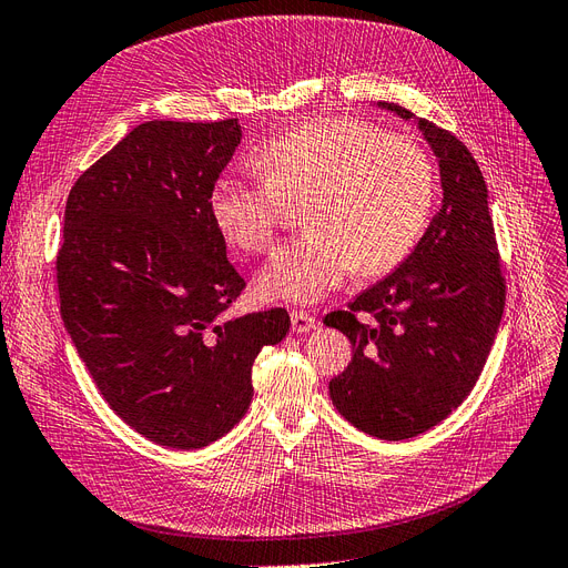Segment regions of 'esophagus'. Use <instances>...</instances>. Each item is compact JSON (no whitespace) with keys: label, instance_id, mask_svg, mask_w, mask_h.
Returning a JSON list of instances; mask_svg holds the SVG:
<instances>
[{"label":"esophagus","instance_id":"1","mask_svg":"<svg viewBox=\"0 0 568 568\" xmlns=\"http://www.w3.org/2000/svg\"><path fill=\"white\" fill-rule=\"evenodd\" d=\"M291 324H294V332H296V334H307V332L315 329L317 320H315L311 313L294 311V313H291Z\"/></svg>","mask_w":568,"mask_h":568}]
</instances>
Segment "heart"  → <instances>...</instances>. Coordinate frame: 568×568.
<instances>
[{
    "instance_id": "heart-1",
    "label": "heart",
    "mask_w": 568,
    "mask_h": 568,
    "mask_svg": "<svg viewBox=\"0 0 568 568\" xmlns=\"http://www.w3.org/2000/svg\"><path fill=\"white\" fill-rule=\"evenodd\" d=\"M263 182L220 178L211 217L244 253L265 251L284 203L307 232L257 272L265 301L317 303L353 270L376 277L417 246L432 215L436 175L424 149L348 118H320L272 140L255 159Z\"/></svg>"
}]
</instances>
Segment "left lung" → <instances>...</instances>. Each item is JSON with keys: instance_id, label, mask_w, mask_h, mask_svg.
<instances>
[{"instance_id": "left-lung-1", "label": "left lung", "mask_w": 568, "mask_h": 568, "mask_svg": "<svg viewBox=\"0 0 568 568\" xmlns=\"http://www.w3.org/2000/svg\"><path fill=\"white\" fill-rule=\"evenodd\" d=\"M438 161L443 201L432 225L388 277L324 317L353 343L348 369L329 382L334 407L382 440L424 434L457 409L484 369L505 311V282L488 186L457 136L407 109Z\"/></svg>"}]
</instances>
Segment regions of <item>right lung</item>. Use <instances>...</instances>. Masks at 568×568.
<instances>
[{
    "label": "right lung",
    "mask_w": 568,
    "mask_h": 568,
    "mask_svg": "<svg viewBox=\"0 0 568 568\" xmlns=\"http://www.w3.org/2000/svg\"><path fill=\"white\" fill-rule=\"evenodd\" d=\"M239 142L236 118L151 120L82 173L65 203V332L115 415L165 448L225 436L251 405L257 353L291 326L282 307L222 320L246 282L209 201Z\"/></svg>",
    "instance_id": "right-lung-1"
}]
</instances>
